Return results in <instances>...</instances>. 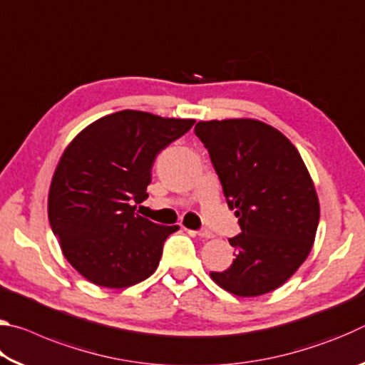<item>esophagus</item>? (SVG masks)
I'll list each match as a JSON object with an SVG mask.
<instances>
[{
    "label": "esophagus",
    "instance_id": "1",
    "mask_svg": "<svg viewBox=\"0 0 365 365\" xmlns=\"http://www.w3.org/2000/svg\"><path fill=\"white\" fill-rule=\"evenodd\" d=\"M191 233H195V235H197V237H201V238H206V240H209V238H212V237H214L212 232L206 230V228H202V230H197V232H191Z\"/></svg>",
    "mask_w": 365,
    "mask_h": 365
}]
</instances>
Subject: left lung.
Wrapping results in <instances>:
<instances>
[{
  "instance_id": "1",
  "label": "left lung",
  "mask_w": 365,
  "mask_h": 365,
  "mask_svg": "<svg viewBox=\"0 0 365 365\" xmlns=\"http://www.w3.org/2000/svg\"><path fill=\"white\" fill-rule=\"evenodd\" d=\"M242 232L228 240L233 264L211 279L228 293L261 296L282 287L311 252L319 200L299 153L277 128L255 119L197 122Z\"/></svg>"
}]
</instances>
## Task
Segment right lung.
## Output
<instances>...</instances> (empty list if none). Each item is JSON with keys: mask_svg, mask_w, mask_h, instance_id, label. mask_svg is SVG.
I'll return each mask as SVG.
<instances>
[{"mask_svg": "<svg viewBox=\"0 0 365 365\" xmlns=\"http://www.w3.org/2000/svg\"><path fill=\"white\" fill-rule=\"evenodd\" d=\"M193 123L125 109L90 123L66 148L49 187L48 217L66 259L86 280L127 288L158 269L178 225L154 224L132 205L148 197L158 154Z\"/></svg>", "mask_w": 365, "mask_h": 365, "instance_id": "obj_1", "label": "right lung"}]
</instances>
